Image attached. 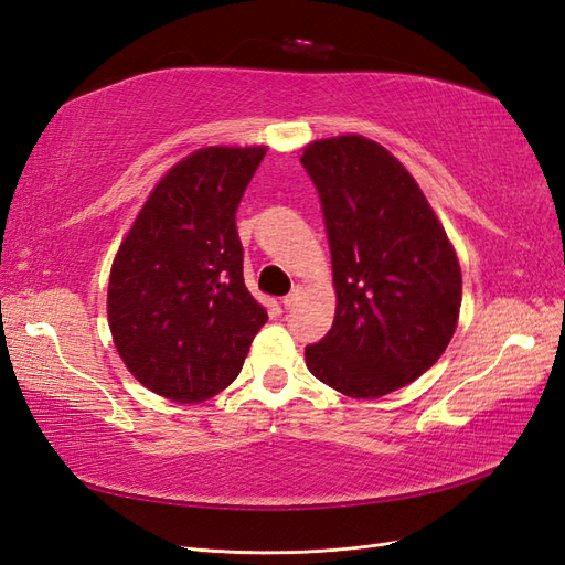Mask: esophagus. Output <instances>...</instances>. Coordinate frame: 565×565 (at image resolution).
I'll return each mask as SVG.
<instances>
[{
    "label": "esophagus",
    "mask_w": 565,
    "mask_h": 565,
    "mask_svg": "<svg viewBox=\"0 0 565 565\" xmlns=\"http://www.w3.org/2000/svg\"><path fill=\"white\" fill-rule=\"evenodd\" d=\"M301 295H303V287L301 285H297L295 289H292V292H289L285 299H282V306H285V309L289 311V309H295V306L299 303V299H301Z\"/></svg>",
    "instance_id": "obj_1"
}]
</instances>
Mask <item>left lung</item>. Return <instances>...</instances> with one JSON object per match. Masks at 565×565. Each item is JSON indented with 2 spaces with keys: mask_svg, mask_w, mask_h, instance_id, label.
I'll list each match as a JSON object with an SVG mask.
<instances>
[{
  "mask_svg": "<svg viewBox=\"0 0 565 565\" xmlns=\"http://www.w3.org/2000/svg\"><path fill=\"white\" fill-rule=\"evenodd\" d=\"M328 231L337 311L306 347L313 377L351 398H380L429 370L450 344L461 270L417 181L365 136L306 146Z\"/></svg>",
  "mask_w": 565,
  "mask_h": 565,
  "instance_id": "left-lung-1",
  "label": "left lung"
}]
</instances>
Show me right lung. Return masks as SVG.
<instances>
[{
    "instance_id": "obj_1",
    "label": "right lung",
    "mask_w": 565,
    "mask_h": 565,
    "mask_svg": "<svg viewBox=\"0 0 565 565\" xmlns=\"http://www.w3.org/2000/svg\"><path fill=\"white\" fill-rule=\"evenodd\" d=\"M264 156V146H212L174 164L113 262L108 320L117 353L169 401L200 403L224 391L268 320L245 287L235 226Z\"/></svg>"
}]
</instances>
